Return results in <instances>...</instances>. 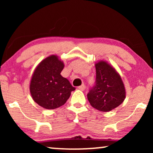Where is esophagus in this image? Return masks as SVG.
<instances>
[{"mask_svg": "<svg viewBox=\"0 0 153 153\" xmlns=\"http://www.w3.org/2000/svg\"><path fill=\"white\" fill-rule=\"evenodd\" d=\"M78 88L80 90V91H84V90L85 89V85L84 84H82L81 85H80V86L78 87Z\"/></svg>", "mask_w": 153, "mask_h": 153, "instance_id": "obj_1", "label": "esophagus"}]
</instances>
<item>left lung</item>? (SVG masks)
Returning a JSON list of instances; mask_svg holds the SVG:
<instances>
[{
    "mask_svg": "<svg viewBox=\"0 0 153 153\" xmlns=\"http://www.w3.org/2000/svg\"><path fill=\"white\" fill-rule=\"evenodd\" d=\"M95 85L88 93V100L93 108L102 112L118 107L125 99V85L114 67L104 60L95 63Z\"/></svg>",
    "mask_w": 153,
    "mask_h": 153,
    "instance_id": "8db88e82",
    "label": "left lung"
}]
</instances>
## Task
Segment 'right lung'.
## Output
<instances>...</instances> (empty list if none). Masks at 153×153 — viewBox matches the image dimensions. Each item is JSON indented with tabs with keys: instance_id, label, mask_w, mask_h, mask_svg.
I'll list each match as a JSON object with an SVG mask.
<instances>
[{
	"instance_id": "1",
	"label": "right lung",
	"mask_w": 153,
	"mask_h": 153,
	"mask_svg": "<svg viewBox=\"0 0 153 153\" xmlns=\"http://www.w3.org/2000/svg\"><path fill=\"white\" fill-rule=\"evenodd\" d=\"M64 62L56 55L48 56L39 62L31 77L30 92L33 100L47 109H54L65 104L75 88L60 73Z\"/></svg>"
}]
</instances>
